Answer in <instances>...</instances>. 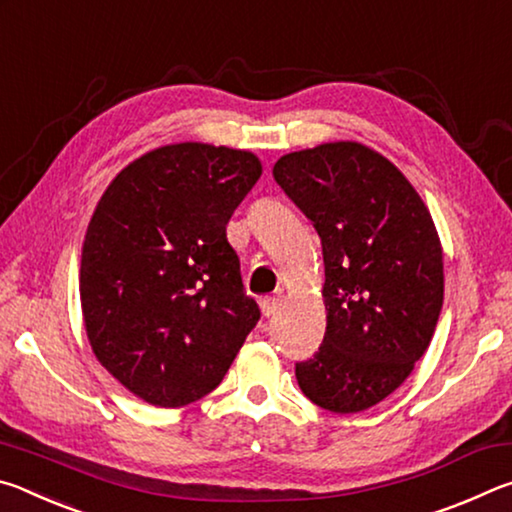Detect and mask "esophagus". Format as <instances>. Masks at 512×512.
Here are the masks:
<instances>
[{"mask_svg": "<svg viewBox=\"0 0 512 512\" xmlns=\"http://www.w3.org/2000/svg\"><path fill=\"white\" fill-rule=\"evenodd\" d=\"M280 296H266V298H262V302H259V305H262V314L268 318V316H273L277 309H280Z\"/></svg>", "mask_w": 512, "mask_h": 512, "instance_id": "34e87169", "label": "esophagus"}]
</instances>
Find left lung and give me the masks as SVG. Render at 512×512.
I'll return each mask as SVG.
<instances>
[{
    "mask_svg": "<svg viewBox=\"0 0 512 512\" xmlns=\"http://www.w3.org/2000/svg\"><path fill=\"white\" fill-rule=\"evenodd\" d=\"M273 178L323 244L327 329L314 357L296 363L298 384L320 409L366 411L411 375L436 332V225L404 173L359 142L282 155Z\"/></svg>",
    "mask_w": 512,
    "mask_h": 512,
    "instance_id": "1",
    "label": "left lung"
}]
</instances>
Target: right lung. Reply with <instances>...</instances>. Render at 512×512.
<instances>
[{
  "label": "right lung",
  "instance_id": "1",
  "mask_svg": "<svg viewBox=\"0 0 512 512\" xmlns=\"http://www.w3.org/2000/svg\"><path fill=\"white\" fill-rule=\"evenodd\" d=\"M259 176L255 153L183 142L144 153L103 192L81 255L85 332L144 402L212 393L257 325L225 225Z\"/></svg>",
  "mask_w": 512,
  "mask_h": 512
}]
</instances>
